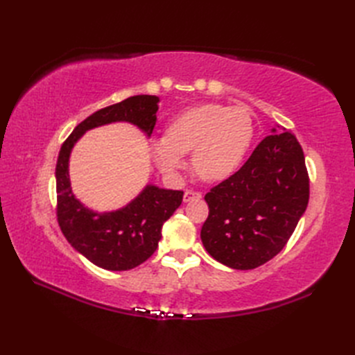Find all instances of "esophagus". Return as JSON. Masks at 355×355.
Here are the masks:
<instances>
[{
	"label": "esophagus",
	"instance_id": "34e87169",
	"mask_svg": "<svg viewBox=\"0 0 355 355\" xmlns=\"http://www.w3.org/2000/svg\"><path fill=\"white\" fill-rule=\"evenodd\" d=\"M201 198V194L200 192H196V191H185V194H184V201L185 202H189V201H192V200H200Z\"/></svg>",
	"mask_w": 355,
	"mask_h": 355
}]
</instances>
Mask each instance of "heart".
Returning <instances> with one entry per match:
<instances>
[{
	"label": "heart",
	"mask_w": 355,
	"mask_h": 355,
	"mask_svg": "<svg viewBox=\"0 0 355 355\" xmlns=\"http://www.w3.org/2000/svg\"><path fill=\"white\" fill-rule=\"evenodd\" d=\"M252 114L241 106L201 103L176 115L163 137L151 141V155L158 168L175 176L187 164L207 182H220L240 167L253 142Z\"/></svg>",
	"instance_id": "heart-1"
}]
</instances>
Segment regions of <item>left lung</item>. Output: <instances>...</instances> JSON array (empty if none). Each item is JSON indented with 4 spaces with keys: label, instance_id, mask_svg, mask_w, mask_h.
Listing matches in <instances>:
<instances>
[{
    "label": "left lung",
    "instance_id": "obj_1",
    "mask_svg": "<svg viewBox=\"0 0 355 355\" xmlns=\"http://www.w3.org/2000/svg\"><path fill=\"white\" fill-rule=\"evenodd\" d=\"M272 127L244 166L207 192L201 241L218 262L253 270L283 250L306 210L304 151L290 132Z\"/></svg>",
    "mask_w": 355,
    "mask_h": 355
}]
</instances>
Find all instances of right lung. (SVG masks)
<instances>
[{
  "mask_svg": "<svg viewBox=\"0 0 355 355\" xmlns=\"http://www.w3.org/2000/svg\"><path fill=\"white\" fill-rule=\"evenodd\" d=\"M159 98L139 94L96 111L73 128L62 145L56 164L58 220L68 243L96 266L127 271L144 263L157 250L163 223L180 206L184 192L148 184L125 206L94 211L72 192L69 158L83 135L96 127L128 123L151 137Z\"/></svg>",
  "mask_w": 355,
  "mask_h": 355,
  "instance_id": "1",
  "label": "right lung"
}]
</instances>
